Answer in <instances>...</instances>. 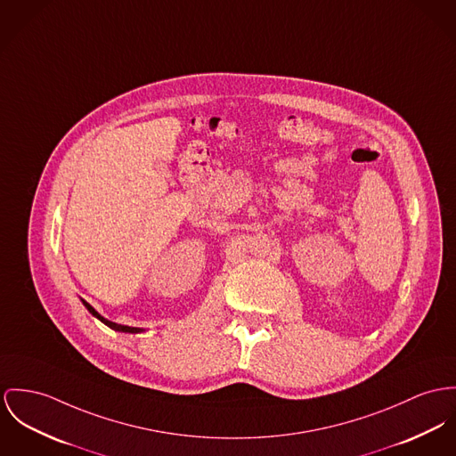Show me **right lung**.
<instances>
[{
  "instance_id": "obj_1",
  "label": "right lung",
  "mask_w": 456,
  "mask_h": 456,
  "mask_svg": "<svg viewBox=\"0 0 456 456\" xmlns=\"http://www.w3.org/2000/svg\"><path fill=\"white\" fill-rule=\"evenodd\" d=\"M83 302V305L88 309V313L92 315H95L99 321H102L105 326H109L110 330H114V331H123V333H142L143 330L142 328H134V326H125V324H118V322H112V321H109V319H105L104 315L99 314L88 302H85V300H81Z\"/></svg>"
}]
</instances>
